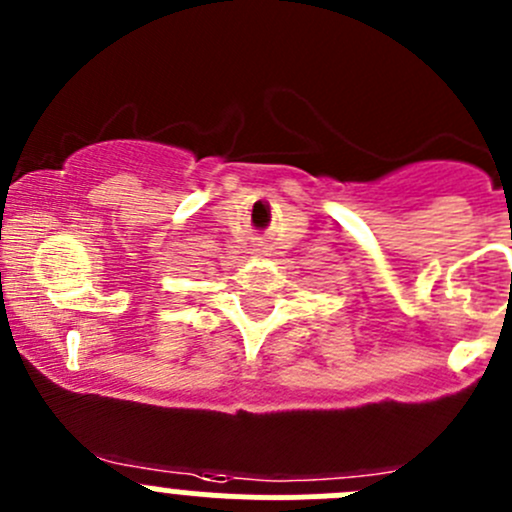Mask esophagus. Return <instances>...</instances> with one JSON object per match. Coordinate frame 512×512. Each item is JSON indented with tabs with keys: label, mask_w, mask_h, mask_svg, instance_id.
Wrapping results in <instances>:
<instances>
[{
	"label": "esophagus",
	"mask_w": 512,
	"mask_h": 512,
	"mask_svg": "<svg viewBox=\"0 0 512 512\" xmlns=\"http://www.w3.org/2000/svg\"><path fill=\"white\" fill-rule=\"evenodd\" d=\"M252 255H255V257H265L267 255V245H265V242H260V245H257V247H252Z\"/></svg>",
	"instance_id": "esophagus-1"
}]
</instances>
